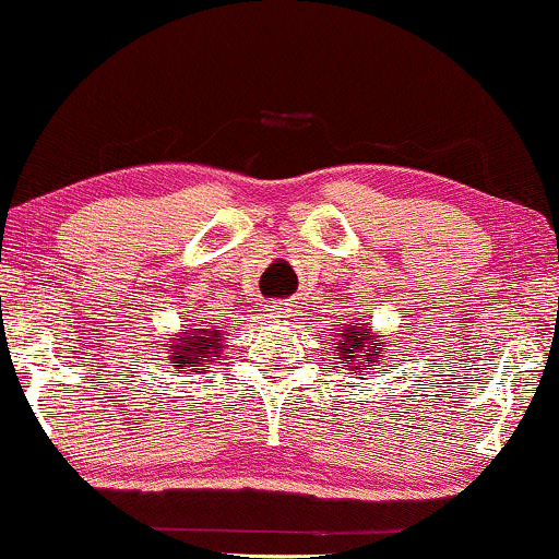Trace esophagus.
<instances>
[{"instance_id": "34e87169", "label": "esophagus", "mask_w": 559, "mask_h": 559, "mask_svg": "<svg viewBox=\"0 0 559 559\" xmlns=\"http://www.w3.org/2000/svg\"><path fill=\"white\" fill-rule=\"evenodd\" d=\"M266 318L270 320H287L289 312H293V308H289L287 302H270L266 305Z\"/></svg>"}]
</instances>
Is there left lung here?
I'll use <instances>...</instances> for the list:
<instances>
[{
	"instance_id": "8db88e82",
	"label": "left lung",
	"mask_w": 559,
	"mask_h": 559,
	"mask_svg": "<svg viewBox=\"0 0 559 559\" xmlns=\"http://www.w3.org/2000/svg\"><path fill=\"white\" fill-rule=\"evenodd\" d=\"M333 354L338 356V369H346L350 373H358V377H364V369L366 364L369 366H379L381 361V335L373 331L369 323H343V328L338 333L333 335Z\"/></svg>"
}]
</instances>
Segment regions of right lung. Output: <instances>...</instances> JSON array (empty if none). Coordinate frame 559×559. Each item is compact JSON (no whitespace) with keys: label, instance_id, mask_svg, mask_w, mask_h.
Here are the masks:
<instances>
[{"label":"right lung","instance_id":"obj_1","mask_svg":"<svg viewBox=\"0 0 559 559\" xmlns=\"http://www.w3.org/2000/svg\"><path fill=\"white\" fill-rule=\"evenodd\" d=\"M180 331L173 338H165L163 343V361H167L173 369H186L203 373L211 369V364L221 361V354L226 348V331L216 318L203 320H180Z\"/></svg>","mask_w":559,"mask_h":559}]
</instances>
